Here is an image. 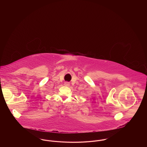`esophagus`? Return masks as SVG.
Masks as SVG:
<instances>
[{"mask_svg":"<svg viewBox=\"0 0 147 147\" xmlns=\"http://www.w3.org/2000/svg\"><path fill=\"white\" fill-rule=\"evenodd\" d=\"M64 85H66V86H69V83H68V82H66V83H65Z\"/></svg>","mask_w":147,"mask_h":147,"instance_id":"34e87169","label":"esophagus"}]
</instances>
